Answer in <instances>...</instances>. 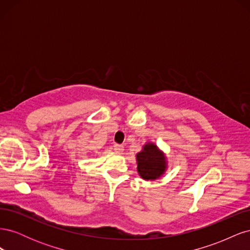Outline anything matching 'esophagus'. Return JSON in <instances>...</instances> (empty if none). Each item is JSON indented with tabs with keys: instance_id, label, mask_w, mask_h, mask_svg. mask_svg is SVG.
I'll list each match as a JSON object with an SVG mask.
<instances>
[{
	"instance_id": "34e87169",
	"label": "esophagus",
	"mask_w": 250,
	"mask_h": 250,
	"mask_svg": "<svg viewBox=\"0 0 250 250\" xmlns=\"http://www.w3.org/2000/svg\"><path fill=\"white\" fill-rule=\"evenodd\" d=\"M113 149H115L116 152L122 153L123 151H124V146L121 145V144H115V146H113Z\"/></svg>"
}]
</instances>
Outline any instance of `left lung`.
Listing matches in <instances>:
<instances>
[{"label":"left lung","mask_w":250,"mask_h":250,"mask_svg":"<svg viewBox=\"0 0 250 250\" xmlns=\"http://www.w3.org/2000/svg\"><path fill=\"white\" fill-rule=\"evenodd\" d=\"M139 175L145 180L160 178L167 170V157L155 144L148 142L137 153Z\"/></svg>","instance_id":"1"}]
</instances>
